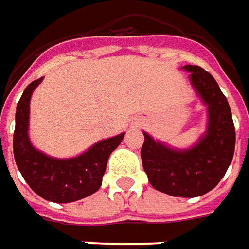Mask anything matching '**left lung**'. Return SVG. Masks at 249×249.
<instances>
[{
    "mask_svg": "<svg viewBox=\"0 0 249 249\" xmlns=\"http://www.w3.org/2000/svg\"><path fill=\"white\" fill-rule=\"evenodd\" d=\"M189 79L209 110L207 131L195 146L176 150L144 133L140 157L148 181L160 192L195 197L210 192L224 177L236 146L231 106L215 79L197 65H185Z\"/></svg>",
    "mask_w": 249,
    "mask_h": 249,
    "instance_id": "8db88e82",
    "label": "left lung"
}]
</instances>
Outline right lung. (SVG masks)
I'll return each mask as SVG.
<instances>
[{
  "instance_id": "obj_1",
  "label": "right lung",
  "mask_w": 249,
  "mask_h": 249,
  "mask_svg": "<svg viewBox=\"0 0 249 249\" xmlns=\"http://www.w3.org/2000/svg\"><path fill=\"white\" fill-rule=\"evenodd\" d=\"M42 79L30 83L18 103L13 133L15 160L23 178L40 197L54 203L76 202L101 188L107 160L123 142L125 133L101 140L86 153L68 160L40 153L30 142L28 123L32 91Z\"/></svg>"
}]
</instances>
